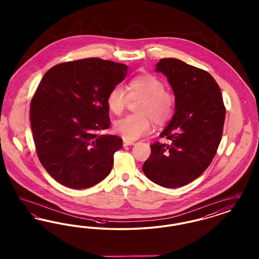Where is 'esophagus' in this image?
I'll return each mask as SVG.
<instances>
[{"instance_id":"esophagus-1","label":"esophagus","mask_w":259,"mask_h":259,"mask_svg":"<svg viewBox=\"0 0 259 259\" xmlns=\"http://www.w3.org/2000/svg\"><path fill=\"white\" fill-rule=\"evenodd\" d=\"M136 145L135 142H132V141H128V140H124L123 146L124 147H128V146H134Z\"/></svg>"}]
</instances>
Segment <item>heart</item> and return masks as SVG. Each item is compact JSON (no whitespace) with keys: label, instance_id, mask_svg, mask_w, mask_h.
Here are the masks:
<instances>
[{"label":"heart","instance_id":"obj_1","mask_svg":"<svg viewBox=\"0 0 259 259\" xmlns=\"http://www.w3.org/2000/svg\"><path fill=\"white\" fill-rule=\"evenodd\" d=\"M131 100H141L136 111L138 113L124 116L114 122V130L125 140H136L151 131V121L158 126L168 123L176 111V97L165 90V84L153 74H141L127 84V93L119 85L112 87L107 97L109 110L121 114Z\"/></svg>","mask_w":259,"mask_h":259}]
</instances>
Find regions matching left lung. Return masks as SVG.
Here are the masks:
<instances>
[{"instance_id": "8db88e82", "label": "left lung", "mask_w": 259, "mask_h": 259, "mask_svg": "<svg viewBox=\"0 0 259 259\" xmlns=\"http://www.w3.org/2000/svg\"><path fill=\"white\" fill-rule=\"evenodd\" d=\"M168 77L176 97V112L143 165L156 185L175 188L200 177L213 159L222 141L225 107L221 88L210 74L175 58L156 64Z\"/></svg>"}]
</instances>
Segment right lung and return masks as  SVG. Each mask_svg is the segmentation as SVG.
Instances as JSON below:
<instances>
[{
	"label": "right lung",
	"instance_id": "1",
	"mask_svg": "<svg viewBox=\"0 0 259 259\" xmlns=\"http://www.w3.org/2000/svg\"><path fill=\"white\" fill-rule=\"evenodd\" d=\"M127 70L85 58L57 64L41 78L30 105L33 139L38 160L62 185L84 189L111 172L122 139L100 132L111 123L108 94Z\"/></svg>",
	"mask_w": 259,
	"mask_h": 259
}]
</instances>
